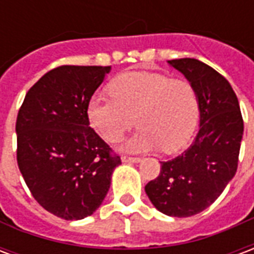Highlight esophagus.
I'll return each mask as SVG.
<instances>
[{
    "mask_svg": "<svg viewBox=\"0 0 254 254\" xmlns=\"http://www.w3.org/2000/svg\"><path fill=\"white\" fill-rule=\"evenodd\" d=\"M121 160L124 163H138L141 159H140V158H133V156H125V155H124L121 158Z\"/></svg>",
    "mask_w": 254,
    "mask_h": 254,
    "instance_id": "esophagus-1",
    "label": "esophagus"
}]
</instances>
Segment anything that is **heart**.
Listing matches in <instances>:
<instances>
[{
    "label": "heart",
    "mask_w": 254,
    "mask_h": 254,
    "mask_svg": "<svg viewBox=\"0 0 254 254\" xmlns=\"http://www.w3.org/2000/svg\"><path fill=\"white\" fill-rule=\"evenodd\" d=\"M110 94L92 95L87 117L109 143L120 141L134 122L140 125L124 144V151L145 152L162 147L173 152L188 143L196 127L198 100L188 80L159 72H130L111 81Z\"/></svg>",
    "instance_id": "heart-1"
}]
</instances>
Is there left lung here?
<instances>
[{"instance_id": "left-lung-1", "label": "left lung", "mask_w": 254, "mask_h": 254, "mask_svg": "<svg viewBox=\"0 0 254 254\" xmlns=\"http://www.w3.org/2000/svg\"><path fill=\"white\" fill-rule=\"evenodd\" d=\"M167 63L196 91L200 127L187 151L160 162V174L145 185V193L162 213L188 218L209 207L235 176L244 121L237 95L213 67L194 58Z\"/></svg>"}]
</instances>
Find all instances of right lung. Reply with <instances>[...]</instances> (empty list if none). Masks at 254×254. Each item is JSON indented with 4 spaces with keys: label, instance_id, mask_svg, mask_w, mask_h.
Here are the masks:
<instances>
[{
    "label": "right lung",
    "instance_id": "obj_1",
    "mask_svg": "<svg viewBox=\"0 0 254 254\" xmlns=\"http://www.w3.org/2000/svg\"><path fill=\"white\" fill-rule=\"evenodd\" d=\"M111 66L64 65L27 92L16 121L17 165L46 211L65 220L92 215L120 156L89 127L87 105Z\"/></svg>",
    "mask_w": 254,
    "mask_h": 254
}]
</instances>
